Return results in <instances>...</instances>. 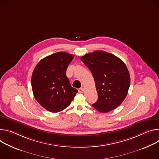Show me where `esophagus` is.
I'll list each match as a JSON object with an SVG mask.
<instances>
[{"label": "esophagus", "instance_id": "esophagus-1", "mask_svg": "<svg viewBox=\"0 0 159 159\" xmlns=\"http://www.w3.org/2000/svg\"><path fill=\"white\" fill-rule=\"evenodd\" d=\"M79 92L80 93H83L84 92V88H81L79 89Z\"/></svg>", "mask_w": 159, "mask_h": 159}]
</instances>
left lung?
I'll return each mask as SVG.
<instances>
[{"label":"left lung","mask_w":159,"mask_h":159,"mask_svg":"<svg viewBox=\"0 0 159 159\" xmlns=\"http://www.w3.org/2000/svg\"><path fill=\"white\" fill-rule=\"evenodd\" d=\"M80 60L93 75L98 98L93 107L107 113L117 108L125 98L130 86V75L125 64L118 57L96 51Z\"/></svg>","instance_id":"1"}]
</instances>
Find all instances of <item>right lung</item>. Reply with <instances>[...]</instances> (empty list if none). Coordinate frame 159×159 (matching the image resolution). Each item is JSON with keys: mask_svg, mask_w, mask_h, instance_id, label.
<instances>
[{"mask_svg": "<svg viewBox=\"0 0 159 159\" xmlns=\"http://www.w3.org/2000/svg\"><path fill=\"white\" fill-rule=\"evenodd\" d=\"M74 56L57 52L41 60L32 76L34 95L39 103L49 111L56 113L67 108L78 91L72 88L66 75Z\"/></svg>", "mask_w": 159, "mask_h": 159, "instance_id": "add662e5", "label": "right lung"}]
</instances>
